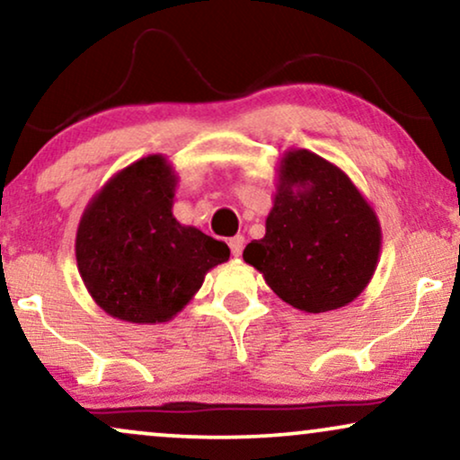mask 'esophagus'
<instances>
[{
  "instance_id": "obj_1",
  "label": "esophagus",
  "mask_w": 460,
  "mask_h": 460,
  "mask_svg": "<svg viewBox=\"0 0 460 460\" xmlns=\"http://www.w3.org/2000/svg\"><path fill=\"white\" fill-rule=\"evenodd\" d=\"M243 243H246V240H243V235H235V237H231L229 240V248H231V254L235 256H242V252H243Z\"/></svg>"
}]
</instances>
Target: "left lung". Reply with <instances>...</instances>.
Segmentation results:
<instances>
[{"label": "left lung", "instance_id": "8db88e82", "mask_svg": "<svg viewBox=\"0 0 460 460\" xmlns=\"http://www.w3.org/2000/svg\"><path fill=\"white\" fill-rule=\"evenodd\" d=\"M381 223L339 166L307 149H290L278 168L265 237L243 261L281 301L305 314L349 305L370 284L381 254Z\"/></svg>", "mask_w": 460, "mask_h": 460}]
</instances>
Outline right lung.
I'll return each mask as SVG.
<instances>
[{"instance_id":"right-lung-1","label":"right lung","mask_w":460,"mask_h":460,"mask_svg":"<svg viewBox=\"0 0 460 460\" xmlns=\"http://www.w3.org/2000/svg\"><path fill=\"white\" fill-rule=\"evenodd\" d=\"M176 182L166 157L146 155L113 174L85 206L77 269L94 303L115 320L170 322L206 273L229 261L225 242L174 218Z\"/></svg>"}]
</instances>
